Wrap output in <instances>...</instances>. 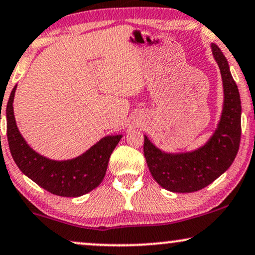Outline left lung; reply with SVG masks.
Segmentation results:
<instances>
[{"mask_svg": "<svg viewBox=\"0 0 255 255\" xmlns=\"http://www.w3.org/2000/svg\"><path fill=\"white\" fill-rule=\"evenodd\" d=\"M212 54L220 68L224 103L219 123L203 145L191 151L166 152L144 134V156L155 181L172 193H193L209 185L235 159L241 136V100L227 59L212 43Z\"/></svg>", "mask_w": 255, "mask_h": 255, "instance_id": "8db88e82", "label": "left lung"}]
</instances>
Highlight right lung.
Returning a JSON list of instances; mask_svg holds the SVG:
<instances>
[{
	"mask_svg": "<svg viewBox=\"0 0 255 255\" xmlns=\"http://www.w3.org/2000/svg\"><path fill=\"white\" fill-rule=\"evenodd\" d=\"M16 87L15 85L11 91L4 115L9 149L18 169L41 188L58 196L78 197L98 187L105 177L110 156L122 134L103 137L74 158L64 161L47 158L36 152L18 130L12 108Z\"/></svg>",
	"mask_w": 255,
	"mask_h": 255,
	"instance_id": "1",
	"label": "right lung"
}]
</instances>
